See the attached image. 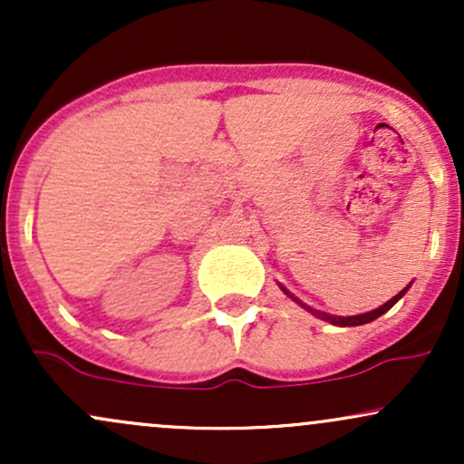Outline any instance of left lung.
I'll list each match as a JSON object with an SVG mask.
<instances>
[{"mask_svg": "<svg viewBox=\"0 0 464 464\" xmlns=\"http://www.w3.org/2000/svg\"><path fill=\"white\" fill-rule=\"evenodd\" d=\"M397 299V296H395ZM388 303H392V299L388 301ZM388 303L386 305H382V307H377V310H372V312H369V314H360V316H349V318H332V316H324V321H332V323H335V324H343V327H353V324H364V323H371V321H375L377 316H382V314L386 312V307H388Z\"/></svg>", "mask_w": 464, "mask_h": 464, "instance_id": "left-lung-1", "label": "left lung"}]
</instances>
